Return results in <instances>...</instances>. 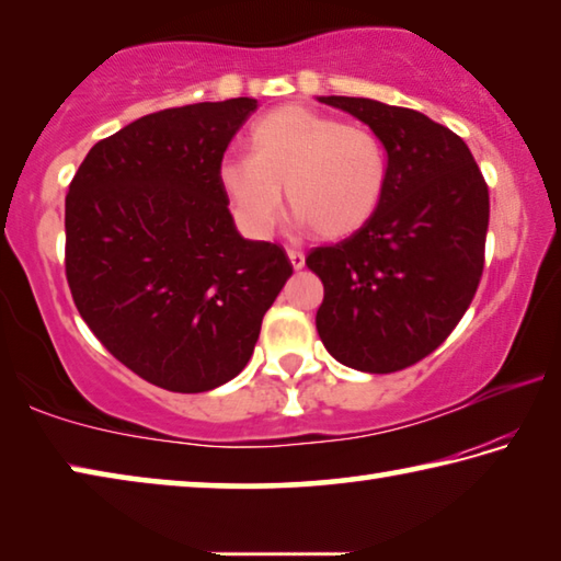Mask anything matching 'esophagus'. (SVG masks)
I'll return each mask as SVG.
<instances>
[{
	"mask_svg": "<svg viewBox=\"0 0 561 561\" xmlns=\"http://www.w3.org/2000/svg\"><path fill=\"white\" fill-rule=\"evenodd\" d=\"M287 257H289L294 270H301V267H304V252H301V250H294V247H289Z\"/></svg>",
	"mask_w": 561,
	"mask_h": 561,
	"instance_id": "obj_1",
	"label": "esophagus"
}]
</instances>
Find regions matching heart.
<instances>
[{
    "mask_svg": "<svg viewBox=\"0 0 561 561\" xmlns=\"http://www.w3.org/2000/svg\"><path fill=\"white\" fill-rule=\"evenodd\" d=\"M250 158H222L220 185L247 232L277 227L282 193L311 230L329 240L360 230L383 201L388 156L371 128L327 113L284 106L254 123Z\"/></svg>",
    "mask_w": 561,
    "mask_h": 561,
    "instance_id": "b5f03b06",
    "label": "heart"
}]
</instances>
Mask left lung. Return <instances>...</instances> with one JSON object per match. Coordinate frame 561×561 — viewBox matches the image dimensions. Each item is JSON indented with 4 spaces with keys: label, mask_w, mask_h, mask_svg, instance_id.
<instances>
[{
    "label": "left lung",
    "mask_w": 561,
    "mask_h": 561,
    "mask_svg": "<svg viewBox=\"0 0 561 561\" xmlns=\"http://www.w3.org/2000/svg\"><path fill=\"white\" fill-rule=\"evenodd\" d=\"M319 101L381 138L388 183L360 230L309 252L307 267L324 284L317 331L339 364L401 371L450 336L478 291L488 183L465 140L423 113L371 99Z\"/></svg>",
    "instance_id": "8db88e82"
}]
</instances>
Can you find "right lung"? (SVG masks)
<instances>
[{
	"label": "right lung",
	"mask_w": 561,
	"mask_h": 561,
	"mask_svg": "<svg viewBox=\"0 0 561 561\" xmlns=\"http://www.w3.org/2000/svg\"><path fill=\"white\" fill-rule=\"evenodd\" d=\"M254 111V99H230L148 113L99 140L66 195L76 309L165 391H213L240 374L294 272L279 244L234 230L217 175Z\"/></svg>",
	"instance_id": "obj_1"
}]
</instances>
